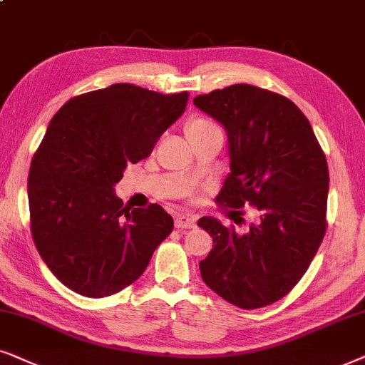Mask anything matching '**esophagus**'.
Here are the masks:
<instances>
[{
    "mask_svg": "<svg viewBox=\"0 0 365 365\" xmlns=\"http://www.w3.org/2000/svg\"><path fill=\"white\" fill-rule=\"evenodd\" d=\"M175 227H177L178 230H183V228H193L195 227V218L188 215V213H178V215L175 217Z\"/></svg>",
    "mask_w": 365,
    "mask_h": 365,
    "instance_id": "34e87169",
    "label": "esophagus"
}]
</instances>
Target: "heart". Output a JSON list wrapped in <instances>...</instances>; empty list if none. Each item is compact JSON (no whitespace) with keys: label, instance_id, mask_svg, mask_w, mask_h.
<instances>
[{"label":"heart","instance_id":"b5f03b06","mask_svg":"<svg viewBox=\"0 0 365 365\" xmlns=\"http://www.w3.org/2000/svg\"><path fill=\"white\" fill-rule=\"evenodd\" d=\"M218 126L213 123V121L207 120V118H193L188 121L187 125V135L192 133H200V132H207V130H215Z\"/></svg>","mask_w":365,"mask_h":365}]
</instances>
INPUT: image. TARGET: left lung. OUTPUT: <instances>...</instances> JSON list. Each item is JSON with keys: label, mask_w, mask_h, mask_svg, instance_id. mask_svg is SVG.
<instances>
[{"label": "left lung", "mask_w": 365, "mask_h": 365, "mask_svg": "<svg viewBox=\"0 0 365 365\" xmlns=\"http://www.w3.org/2000/svg\"><path fill=\"white\" fill-rule=\"evenodd\" d=\"M193 103L227 132L230 173L217 202L257 213L245 233L213 217L198 220L213 239L202 279L237 307H265L297 285L322 244L327 160L305 115L274 91L239 83Z\"/></svg>", "instance_id": "1"}]
</instances>
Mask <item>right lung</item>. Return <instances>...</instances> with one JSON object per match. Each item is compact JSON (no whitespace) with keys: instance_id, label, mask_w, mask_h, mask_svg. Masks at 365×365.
<instances>
[{"instance_id":"1","label":"right lung","mask_w":365,"mask_h":365,"mask_svg":"<svg viewBox=\"0 0 365 365\" xmlns=\"http://www.w3.org/2000/svg\"><path fill=\"white\" fill-rule=\"evenodd\" d=\"M188 93L115 83L68 100L48 125L28 177L31 235L53 275L108 297L143 274L173 230L158 203L123 207L115 185L187 108Z\"/></svg>"}]
</instances>
